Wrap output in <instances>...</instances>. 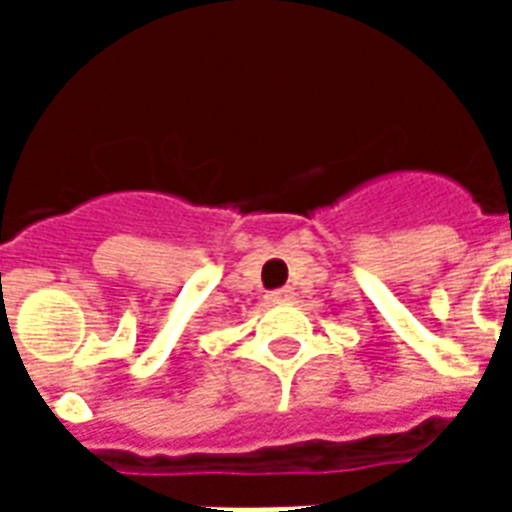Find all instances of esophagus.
<instances>
[{"mask_svg": "<svg viewBox=\"0 0 512 512\" xmlns=\"http://www.w3.org/2000/svg\"><path fill=\"white\" fill-rule=\"evenodd\" d=\"M293 299H296V290L293 288H282L271 293V301H274V304H288V301Z\"/></svg>", "mask_w": 512, "mask_h": 512, "instance_id": "1", "label": "esophagus"}]
</instances>
